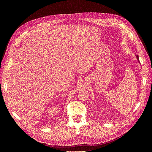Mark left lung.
<instances>
[{
  "mask_svg": "<svg viewBox=\"0 0 152 152\" xmlns=\"http://www.w3.org/2000/svg\"><path fill=\"white\" fill-rule=\"evenodd\" d=\"M136 58H137V61H138L139 63H140V60H139V57H138V56H137V55H136Z\"/></svg>",
  "mask_w": 152,
  "mask_h": 152,
  "instance_id": "1",
  "label": "left lung"
}]
</instances>
